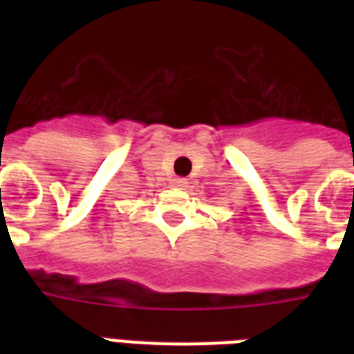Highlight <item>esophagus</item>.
Returning <instances> with one entry per match:
<instances>
[{
    "label": "esophagus",
    "instance_id": "34e87169",
    "mask_svg": "<svg viewBox=\"0 0 354 354\" xmlns=\"http://www.w3.org/2000/svg\"><path fill=\"white\" fill-rule=\"evenodd\" d=\"M171 185L174 189H185L187 187V182H185L183 178H174V180L171 182Z\"/></svg>",
    "mask_w": 354,
    "mask_h": 354
}]
</instances>
